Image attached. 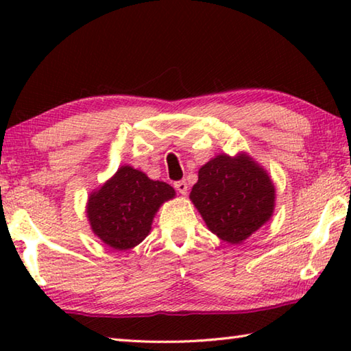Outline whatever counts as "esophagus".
Here are the masks:
<instances>
[{
  "instance_id": "34e87169",
  "label": "esophagus",
  "mask_w": 351,
  "mask_h": 351,
  "mask_svg": "<svg viewBox=\"0 0 351 351\" xmlns=\"http://www.w3.org/2000/svg\"><path fill=\"white\" fill-rule=\"evenodd\" d=\"M175 189L178 190V192H180L181 195H186L187 193V182L186 181H176L175 184Z\"/></svg>"
}]
</instances>
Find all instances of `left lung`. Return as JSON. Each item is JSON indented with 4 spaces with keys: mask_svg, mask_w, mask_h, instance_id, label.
<instances>
[{
    "mask_svg": "<svg viewBox=\"0 0 351 351\" xmlns=\"http://www.w3.org/2000/svg\"><path fill=\"white\" fill-rule=\"evenodd\" d=\"M190 199L209 230L240 245L272 217L276 189L266 170L246 153L218 154L199 169Z\"/></svg>",
    "mask_w": 351,
    "mask_h": 351,
    "instance_id": "1",
    "label": "left lung"
}]
</instances>
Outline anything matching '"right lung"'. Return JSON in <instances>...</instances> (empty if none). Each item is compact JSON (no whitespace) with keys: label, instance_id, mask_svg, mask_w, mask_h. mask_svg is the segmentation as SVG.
<instances>
[{"label":"right lung","instance_id":"obj_1","mask_svg":"<svg viewBox=\"0 0 351 351\" xmlns=\"http://www.w3.org/2000/svg\"><path fill=\"white\" fill-rule=\"evenodd\" d=\"M175 197L167 182L153 181L144 171L122 165L111 180L88 198L86 217L93 232L116 251L138 246L150 234L162 203Z\"/></svg>","mask_w":351,"mask_h":351}]
</instances>
